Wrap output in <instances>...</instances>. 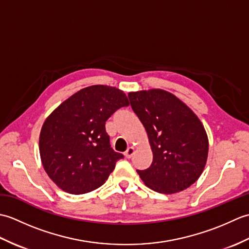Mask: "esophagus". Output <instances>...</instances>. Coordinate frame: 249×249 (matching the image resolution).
I'll return each instance as SVG.
<instances>
[{"instance_id":"1","label":"esophagus","mask_w":249,"mask_h":249,"mask_svg":"<svg viewBox=\"0 0 249 249\" xmlns=\"http://www.w3.org/2000/svg\"><path fill=\"white\" fill-rule=\"evenodd\" d=\"M135 154V149L133 146H129L127 150H126V152L124 153V155H125V157L126 158H130V157H133V155Z\"/></svg>"}]
</instances>
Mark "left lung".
<instances>
[{"instance_id": "obj_1", "label": "left lung", "mask_w": 249, "mask_h": 249, "mask_svg": "<svg viewBox=\"0 0 249 249\" xmlns=\"http://www.w3.org/2000/svg\"><path fill=\"white\" fill-rule=\"evenodd\" d=\"M130 106L146 130L153 161L137 170L147 187L171 195L188 188L202 174L209 153L203 124L194 111L165 89L128 93Z\"/></svg>"}]
</instances>
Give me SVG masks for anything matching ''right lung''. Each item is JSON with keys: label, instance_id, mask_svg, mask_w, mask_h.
Segmentation results:
<instances>
[{"label": "right lung", "instance_id": "right-lung-1", "mask_svg": "<svg viewBox=\"0 0 249 249\" xmlns=\"http://www.w3.org/2000/svg\"><path fill=\"white\" fill-rule=\"evenodd\" d=\"M128 105L123 91L97 84L81 89L52 111L40 130L39 154L57 187L82 195L107 181L124 156L110 146L105 124Z\"/></svg>", "mask_w": 249, "mask_h": 249}]
</instances>
